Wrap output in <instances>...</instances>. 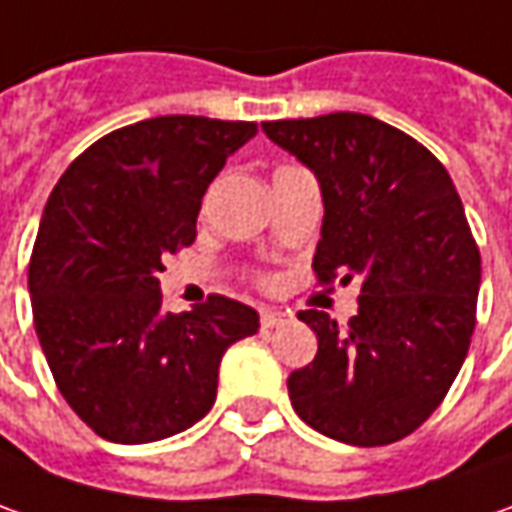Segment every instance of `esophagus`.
<instances>
[{
	"instance_id": "esophagus-1",
	"label": "esophagus",
	"mask_w": 512,
	"mask_h": 512,
	"mask_svg": "<svg viewBox=\"0 0 512 512\" xmlns=\"http://www.w3.org/2000/svg\"><path fill=\"white\" fill-rule=\"evenodd\" d=\"M289 323V311L280 309H260V326L263 328H277Z\"/></svg>"
}]
</instances>
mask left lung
<instances>
[{
    "label": "left lung",
    "instance_id": "1",
    "mask_svg": "<svg viewBox=\"0 0 512 512\" xmlns=\"http://www.w3.org/2000/svg\"><path fill=\"white\" fill-rule=\"evenodd\" d=\"M263 133L320 181L317 283L362 280L345 326L326 311L297 314L317 354L291 371V405L345 445L405 439L445 399L476 328L482 257L462 198L431 150L371 115L263 121Z\"/></svg>",
    "mask_w": 512,
    "mask_h": 512
}]
</instances>
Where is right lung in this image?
<instances>
[{
  "label": "right lung",
  "mask_w": 512,
  "mask_h": 512,
  "mask_svg": "<svg viewBox=\"0 0 512 512\" xmlns=\"http://www.w3.org/2000/svg\"><path fill=\"white\" fill-rule=\"evenodd\" d=\"M255 121L158 115L98 138L47 198L27 266L33 326L67 405L101 439L158 442L209 414L252 306L161 311L164 257L192 246L206 186Z\"/></svg>",
  "instance_id": "1"
}]
</instances>
